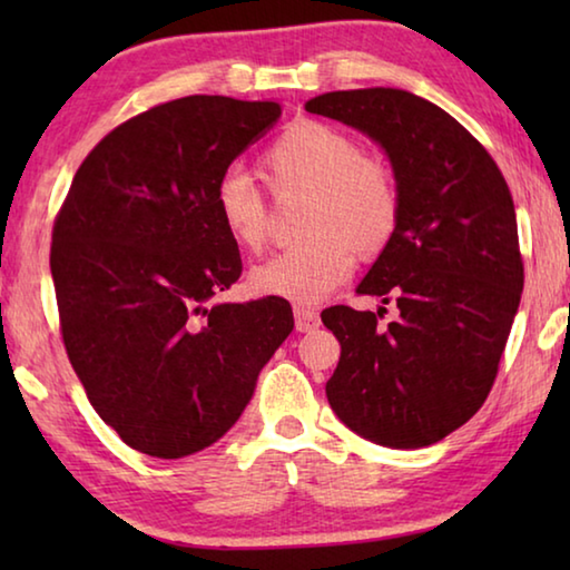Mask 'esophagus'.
Instances as JSON below:
<instances>
[{
  "label": "esophagus",
  "mask_w": 570,
  "mask_h": 570,
  "mask_svg": "<svg viewBox=\"0 0 570 570\" xmlns=\"http://www.w3.org/2000/svg\"><path fill=\"white\" fill-rule=\"evenodd\" d=\"M294 320H296V332H314L320 330V314L314 312V308H304V306H296L294 308Z\"/></svg>",
  "instance_id": "esophagus-1"
}]
</instances>
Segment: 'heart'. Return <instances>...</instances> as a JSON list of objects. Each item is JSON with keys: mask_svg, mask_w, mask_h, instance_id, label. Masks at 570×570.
<instances>
[{"mask_svg": "<svg viewBox=\"0 0 570 570\" xmlns=\"http://www.w3.org/2000/svg\"><path fill=\"white\" fill-rule=\"evenodd\" d=\"M264 166L276 190L312 193L306 244L278 250L250 268L248 288L292 304H316L342 286L356 250L374 256L390 244L400 218V193L392 170L364 158L360 146L324 122H294L272 148ZM210 206L218 226L238 248L258 250L266 240V204L248 176L226 170L216 180Z\"/></svg>", "mask_w": 570, "mask_h": 570, "instance_id": "obj_1", "label": "heart"}]
</instances>
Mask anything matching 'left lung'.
<instances>
[{
    "instance_id": "8db88e82",
    "label": "left lung",
    "mask_w": 570,
    "mask_h": 570,
    "mask_svg": "<svg viewBox=\"0 0 570 570\" xmlns=\"http://www.w3.org/2000/svg\"><path fill=\"white\" fill-rule=\"evenodd\" d=\"M304 108L377 142L400 193L397 228L356 286L377 312H322L342 344L326 400L374 445H435L485 402L523 294L508 183L452 115L412 92H324ZM390 301L399 316L377 325Z\"/></svg>"
}]
</instances>
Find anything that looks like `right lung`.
<instances>
[{
    "mask_svg": "<svg viewBox=\"0 0 570 570\" xmlns=\"http://www.w3.org/2000/svg\"><path fill=\"white\" fill-rule=\"evenodd\" d=\"M282 118L274 100L188 95L92 148L55 220L67 356L125 445L178 460L214 445L294 330L286 298L216 302L240 276L216 180Z\"/></svg>",
    "mask_w": 570,
    "mask_h": 570,
    "instance_id": "right-lung-1",
    "label": "right lung"
}]
</instances>
